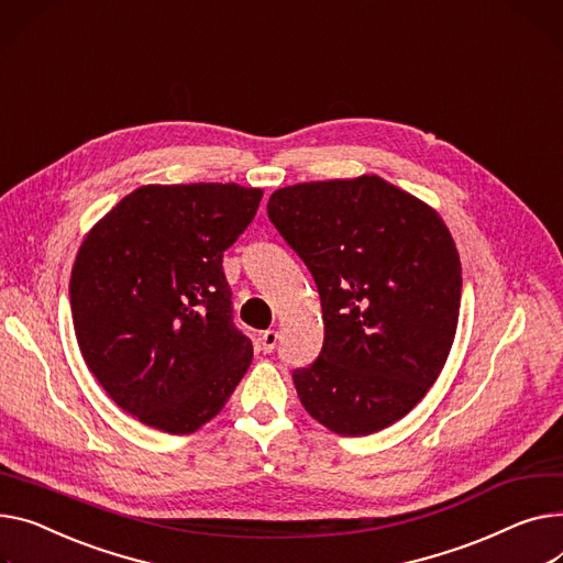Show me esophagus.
<instances>
[{
	"label": "esophagus",
	"mask_w": 563,
	"mask_h": 563,
	"mask_svg": "<svg viewBox=\"0 0 563 563\" xmlns=\"http://www.w3.org/2000/svg\"><path fill=\"white\" fill-rule=\"evenodd\" d=\"M276 344H278V332H276V330H265V332H262V336H260L262 351H265V353H274Z\"/></svg>",
	"instance_id": "1"
}]
</instances>
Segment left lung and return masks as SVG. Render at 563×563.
<instances>
[{
	"mask_svg": "<svg viewBox=\"0 0 563 563\" xmlns=\"http://www.w3.org/2000/svg\"><path fill=\"white\" fill-rule=\"evenodd\" d=\"M267 214L321 298V353L291 373L308 415L344 437L396 423L455 340L462 265L445 223L380 176L283 187Z\"/></svg>",
	"mask_w": 563,
	"mask_h": 563,
	"instance_id": "obj_1",
	"label": "left lung"
}]
</instances>
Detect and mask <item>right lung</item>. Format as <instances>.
I'll return each mask as SVG.
<instances>
[{
  "mask_svg": "<svg viewBox=\"0 0 563 563\" xmlns=\"http://www.w3.org/2000/svg\"><path fill=\"white\" fill-rule=\"evenodd\" d=\"M260 199L235 183L144 185L84 240L74 332L106 394L144 426L199 430L246 373L253 344L233 323L221 262Z\"/></svg>",
  "mask_w": 563,
  "mask_h": 563,
  "instance_id": "right-lung-1",
  "label": "right lung"
}]
</instances>
